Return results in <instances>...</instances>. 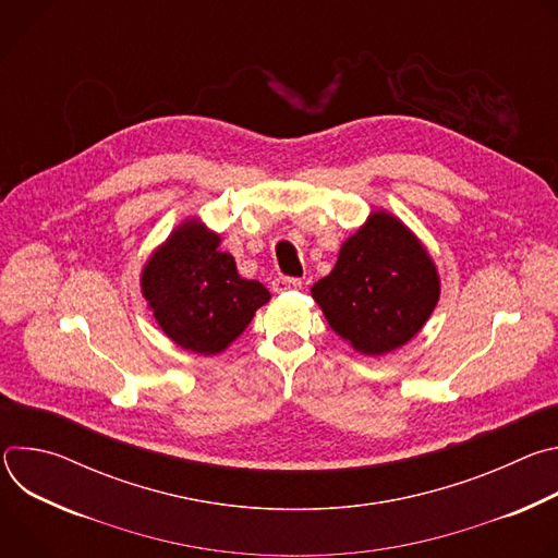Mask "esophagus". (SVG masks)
Here are the masks:
<instances>
[{"instance_id":"1","label":"esophagus","mask_w":558,"mask_h":558,"mask_svg":"<svg viewBox=\"0 0 558 558\" xmlns=\"http://www.w3.org/2000/svg\"><path fill=\"white\" fill-rule=\"evenodd\" d=\"M300 287H302V280H300V278H289V276H278V278L271 282L274 293H284V291L300 289Z\"/></svg>"}]
</instances>
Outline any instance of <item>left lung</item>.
Masks as SVG:
<instances>
[{"mask_svg": "<svg viewBox=\"0 0 558 558\" xmlns=\"http://www.w3.org/2000/svg\"><path fill=\"white\" fill-rule=\"evenodd\" d=\"M441 293L437 267L420 238L375 209L342 243L329 276L311 287L329 327L362 355H386L411 342Z\"/></svg>", "mask_w": 558, "mask_h": 558, "instance_id": "8db88e82", "label": "left lung"}]
</instances>
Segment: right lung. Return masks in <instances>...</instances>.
<instances>
[{"label":"right lung","mask_w":558,"mask_h":558,"mask_svg":"<svg viewBox=\"0 0 558 558\" xmlns=\"http://www.w3.org/2000/svg\"><path fill=\"white\" fill-rule=\"evenodd\" d=\"M141 293L161 331L198 355L225 351L271 293L245 280L231 254L220 252V235L201 218H185L141 271Z\"/></svg>","instance_id":"1"}]
</instances>
